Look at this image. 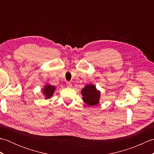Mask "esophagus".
Returning <instances> with one entry per match:
<instances>
[{
    "instance_id": "esophagus-1",
    "label": "esophagus",
    "mask_w": 154,
    "mask_h": 154,
    "mask_svg": "<svg viewBox=\"0 0 154 154\" xmlns=\"http://www.w3.org/2000/svg\"><path fill=\"white\" fill-rule=\"evenodd\" d=\"M66 85L68 87H71V86H72V84L71 82H69V81H67V82L66 83Z\"/></svg>"
}]
</instances>
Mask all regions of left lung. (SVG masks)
<instances>
[{"label": "left lung", "instance_id": "left-lung-1", "mask_svg": "<svg viewBox=\"0 0 154 154\" xmlns=\"http://www.w3.org/2000/svg\"><path fill=\"white\" fill-rule=\"evenodd\" d=\"M83 100L88 106H95L99 103L100 92L94 85H87L81 90Z\"/></svg>", "mask_w": 154, "mask_h": 154}]
</instances>
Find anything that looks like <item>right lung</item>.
I'll list each match as a JSON object with an SVG mask.
<instances>
[{
	"label": "right lung",
	"instance_id": "add662e5",
	"mask_svg": "<svg viewBox=\"0 0 154 154\" xmlns=\"http://www.w3.org/2000/svg\"><path fill=\"white\" fill-rule=\"evenodd\" d=\"M55 89V87L51 85H46L43 89V94L45 97V99H50L54 94Z\"/></svg>",
	"mask_w": 154,
	"mask_h": 154
}]
</instances>
